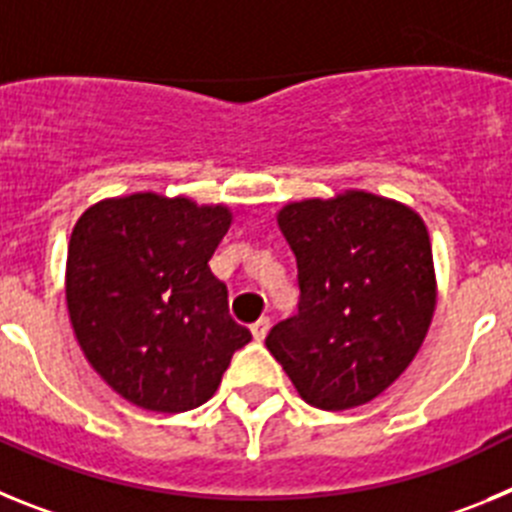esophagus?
<instances>
[{
	"label": "esophagus",
	"instance_id": "1",
	"mask_svg": "<svg viewBox=\"0 0 512 512\" xmlns=\"http://www.w3.org/2000/svg\"><path fill=\"white\" fill-rule=\"evenodd\" d=\"M269 328H271V320H269V318H261V320H256V323L251 325V333H253V338H256V341H264V338H266V333H269Z\"/></svg>",
	"mask_w": 512,
	"mask_h": 512
}]
</instances>
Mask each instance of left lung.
I'll return each instance as SVG.
<instances>
[{
	"instance_id": "8db88e82",
	"label": "left lung",
	"mask_w": 512,
	"mask_h": 512,
	"mask_svg": "<svg viewBox=\"0 0 512 512\" xmlns=\"http://www.w3.org/2000/svg\"><path fill=\"white\" fill-rule=\"evenodd\" d=\"M277 223L297 259L300 305L269 330L266 348L312 408L374 400L415 359L436 310L423 217L348 189L289 202Z\"/></svg>"
}]
</instances>
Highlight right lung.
I'll return each mask as SVG.
<instances>
[{"label": "right lung", "mask_w": 512, "mask_h": 512, "mask_svg": "<svg viewBox=\"0 0 512 512\" xmlns=\"http://www.w3.org/2000/svg\"><path fill=\"white\" fill-rule=\"evenodd\" d=\"M225 205L138 192L89 207L66 259L76 341L117 395L153 413L200 408L248 328L207 266L230 228Z\"/></svg>", "instance_id": "1"}]
</instances>
